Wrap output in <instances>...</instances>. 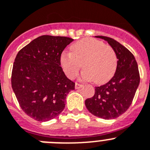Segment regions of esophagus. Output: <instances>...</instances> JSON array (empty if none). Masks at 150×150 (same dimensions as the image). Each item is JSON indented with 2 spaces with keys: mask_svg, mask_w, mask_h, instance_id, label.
Returning a JSON list of instances; mask_svg holds the SVG:
<instances>
[{
  "mask_svg": "<svg viewBox=\"0 0 150 150\" xmlns=\"http://www.w3.org/2000/svg\"><path fill=\"white\" fill-rule=\"evenodd\" d=\"M75 89H80V88H81L82 87H83V85L82 84H81V83H75Z\"/></svg>",
  "mask_w": 150,
  "mask_h": 150,
  "instance_id": "esophagus-1",
  "label": "esophagus"
}]
</instances>
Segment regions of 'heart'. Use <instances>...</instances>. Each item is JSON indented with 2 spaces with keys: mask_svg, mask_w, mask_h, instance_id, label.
<instances>
[{
  "mask_svg": "<svg viewBox=\"0 0 150 150\" xmlns=\"http://www.w3.org/2000/svg\"><path fill=\"white\" fill-rule=\"evenodd\" d=\"M69 53L64 52L60 57V64L70 79L77 76L81 68L84 70L82 77L93 80L96 84L107 82L115 73L117 56L110 45L100 40L86 38L74 43Z\"/></svg>",
  "mask_w": 150,
  "mask_h": 150,
  "instance_id": "b5f03b06",
  "label": "heart"
}]
</instances>
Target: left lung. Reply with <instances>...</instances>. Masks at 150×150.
Segmentation results:
<instances>
[{
    "label": "left lung",
    "instance_id": "left-lung-1",
    "mask_svg": "<svg viewBox=\"0 0 150 150\" xmlns=\"http://www.w3.org/2000/svg\"><path fill=\"white\" fill-rule=\"evenodd\" d=\"M108 42L117 56V69L105 84L96 87L95 94L85 100L87 110L105 120L115 119L129 109L140 83L138 67L134 55L114 39L96 36Z\"/></svg>",
    "mask_w": 150,
    "mask_h": 150
}]
</instances>
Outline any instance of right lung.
<instances>
[{
	"mask_svg": "<svg viewBox=\"0 0 150 150\" xmlns=\"http://www.w3.org/2000/svg\"><path fill=\"white\" fill-rule=\"evenodd\" d=\"M73 41L66 36H39L18 52L11 83L20 107L27 115L46 122L65 108L67 94L75 90L60 67L64 48Z\"/></svg>",
	"mask_w": 150,
	"mask_h": 150,
	"instance_id": "add662e5",
	"label": "right lung"
}]
</instances>
